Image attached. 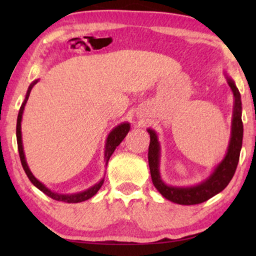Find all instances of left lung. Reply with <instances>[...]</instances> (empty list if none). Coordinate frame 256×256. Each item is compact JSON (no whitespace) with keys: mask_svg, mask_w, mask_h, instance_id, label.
I'll return each mask as SVG.
<instances>
[{"mask_svg":"<svg viewBox=\"0 0 256 256\" xmlns=\"http://www.w3.org/2000/svg\"><path fill=\"white\" fill-rule=\"evenodd\" d=\"M228 86L234 96L232 128H230V140L226 156L220 162L213 172L204 182L194 186H172L166 185L160 174V146L157 134L152 129H146L150 134V144L148 152V162L152 174V184L160 194L168 200L180 205H196L208 200L213 196L218 194L225 188L234 176L238 163H239L240 150L242 146L244 124L241 120V96L239 90L230 76H226Z\"/></svg>","mask_w":256,"mask_h":256,"instance_id":"obj_1","label":"left lung"}]
</instances>
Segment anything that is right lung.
<instances>
[{
    "label": "right lung",
    "mask_w": 256,
    "mask_h": 256,
    "mask_svg": "<svg viewBox=\"0 0 256 256\" xmlns=\"http://www.w3.org/2000/svg\"><path fill=\"white\" fill-rule=\"evenodd\" d=\"M38 80H34V82L31 84L29 86V88H28V92H26V99H24L22 106L20 108V112H18V116H17V124H16V138H17V146H18V152H20V163H22V166L24 171H26L28 178H29L31 183H32L34 186L37 188H40L42 192H44L45 194L48 196V197L54 199V200H58V202H85L87 199L92 198L94 194H96L98 191L100 190V188L104 184V178L101 180L99 183H96V185H93L92 188H87L85 191H82L79 192V194H57V192H54L51 191L50 188H48L43 183H40V180H37L36 177L34 176L32 172H31L29 166H28V163H26V156H24V150H23V143H22V132H20V122H22V115H23V110H24V107H26V104L28 99H29V96H30V92L31 90H32V87L36 85ZM129 129H130V126H129L128 122H124V124H118L115 127L113 130L110 132V135H108V138L106 140V146H104V160H106V166L108 163V160H110L112 154L114 152V150L116 149V146L120 144V143L124 141V138H126V135L128 134Z\"/></svg>",
    "instance_id": "obj_1"
}]
</instances>
